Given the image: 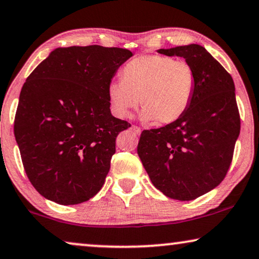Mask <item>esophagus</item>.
I'll use <instances>...</instances> for the list:
<instances>
[{
  "instance_id": "34e87169",
  "label": "esophagus",
  "mask_w": 259,
  "mask_h": 259,
  "mask_svg": "<svg viewBox=\"0 0 259 259\" xmlns=\"http://www.w3.org/2000/svg\"><path fill=\"white\" fill-rule=\"evenodd\" d=\"M131 130H132L136 134L141 133V128H140V127H138V126H132V127H131Z\"/></svg>"
}]
</instances>
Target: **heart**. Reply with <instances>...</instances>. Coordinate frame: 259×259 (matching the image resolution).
I'll return each mask as SVG.
<instances>
[{
	"mask_svg": "<svg viewBox=\"0 0 259 259\" xmlns=\"http://www.w3.org/2000/svg\"><path fill=\"white\" fill-rule=\"evenodd\" d=\"M122 80L109 83L113 112L128 118L141 105L143 120L171 123L182 118L196 92V74L190 63L165 55H141L122 68Z\"/></svg>",
	"mask_w": 259,
	"mask_h": 259,
	"instance_id": "b5f03b06",
	"label": "heart"
}]
</instances>
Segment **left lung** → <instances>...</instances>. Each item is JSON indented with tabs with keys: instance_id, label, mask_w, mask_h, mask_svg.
<instances>
[{
	"instance_id": "left-lung-1",
	"label": "left lung",
	"mask_w": 259,
	"mask_h": 259,
	"mask_svg": "<svg viewBox=\"0 0 259 259\" xmlns=\"http://www.w3.org/2000/svg\"><path fill=\"white\" fill-rule=\"evenodd\" d=\"M180 56L196 74V92L182 118L145 130L138 155L151 182L166 197L193 200L225 178L240 132L235 83L224 67L204 47L191 44L158 49Z\"/></svg>"
}]
</instances>
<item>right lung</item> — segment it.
<instances>
[{
  "label": "right lung",
  "mask_w": 259,
  "mask_h": 259,
  "mask_svg": "<svg viewBox=\"0 0 259 259\" xmlns=\"http://www.w3.org/2000/svg\"><path fill=\"white\" fill-rule=\"evenodd\" d=\"M132 52L102 46L56 48L27 77L14 122L24 171L60 205L90 200L104 185L116 136L107 90Z\"/></svg>",
  "instance_id": "add662e5"
}]
</instances>
